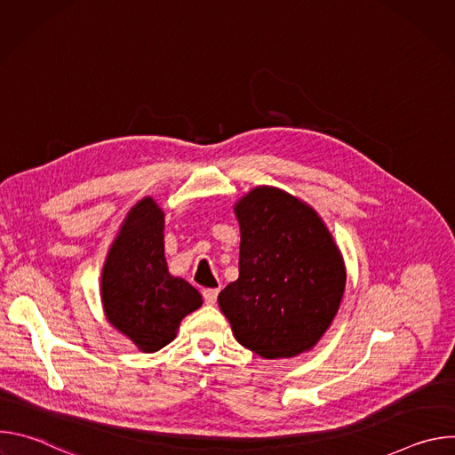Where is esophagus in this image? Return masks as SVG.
I'll return each instance as SVG.
<instances>
[{
    "label": "esophagus",
    "instance_id": "1",
    "mask_svg": "<svg viewBox=\"0 0 455 455\" xmlns=\"http://www.w3.org/2000/svg\"><path fill=\"white\" fill-rule=\"evenodd\" d=\"M218 293H220V290H218V288H205V290L202 291L205 304H216V300H218Z\"/></svg>",
    "mask_w": 455,
    "mask_h": 455
}]
</instances>
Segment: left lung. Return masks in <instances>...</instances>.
<instances>
[{
	"label": "left lung",
	"mask_w": 455,
	"mask_h": 455,
	"mask_svg": "<svg viewBox=\"0 0 455 455\" xmlns=\"http://www.w3.org/2000/svg\"><path fill=\"white\" fill-rule=\"evenodd\" d=\"M235 216L239 277L218 297L235 340L268 360L311 349L346 288L331 234L311 207L274 187L248 192Z\"/></svg>",
	"instance_id": "left-lung-1"
}]
</instances>
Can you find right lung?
I'll list each match as a JSON object with an SVG mask.
<instances>
[{
    "label": "right lung",
    "instance_id": "1",
    "mask_svg": "<svg viewBox=\"0 0 455 455\" xmlns=\"http://www.w3.org/2000/svg\"><path fill=\"white\" fill-rule=\"evenodd\" d=\"M100 283L108 320L144 353L165 347L181 318L204 302L196 288L169 274L164 212L151 198L127 214Z\"/></svg>",
    "mask_w": 455,
    "mask_h": 455
}]
</instances>
